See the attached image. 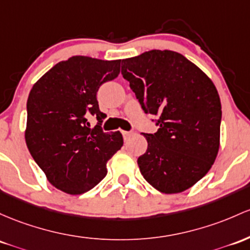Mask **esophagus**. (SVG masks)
Instances as JSON below:
<instances>
[{"mask_svg": "<svg viewBox=\"0 0 250 250\" xmlns=\"http://www.w3.org/2000/svg\"><path fill=\"white\" fill-rule=\"evenodd\" d=\"M122 135L123 138H125V140H127L128 138H129L130 135H133V131H127V130H122Z\"/></svg>", "mask_w": 250, "mask_h": 250, "instance_id": "obj_1", "label": "esophagus"}]
</instances>
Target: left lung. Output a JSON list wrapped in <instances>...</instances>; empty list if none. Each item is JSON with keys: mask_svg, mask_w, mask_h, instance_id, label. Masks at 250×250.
Returning a JSON list of instances; mask_svg holds the SVG:
<instances>
[{"mask_svg": "<svg viewBox=\"0 0 250 250\" xmlns=\"http://www.w3.org/2000/svg\"><path fill=\"white\" fill-rule=\"evenodd\" d=\"M142 110L154 115L156 133L138 159L141 174L164 193H179L209 172L219 148L222 108L215 85L193 62L173 51L152 49L123 59Z\"/></svg>", "mask_w": 250, "mask_h": 250, "instance_id": "left-lung-1", "label": "left lung"}]
</instances>
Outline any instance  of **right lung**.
Instances as JSON below:
<instances>
[{"label":"right lung","mask_w":250,"mask_h":250,"mask_svg":"<svg viewBox=\"0 0 250 250\" xmlns=\"http://www.w3.org/2000/svg\"><path fill=\"white\" fill-rule=\"evenodd\" d=\"M121 60L76 56L46 72L27 101L26 144L54 188L70 194L94 188L106 175V163L123 146L120 131L104 133L98 89L120 73ZM98 125L92 130L88 119Z\"/></svg>","instance_id":"add662e5"}]
</instances>
